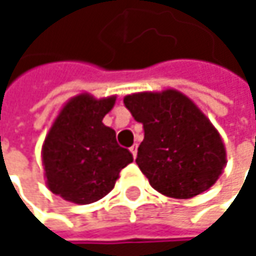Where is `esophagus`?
I'll return each instance as SVG.
<instances>
[{
	"label": "esophagus",
	"mask_w": 256,
	"mask_h": 256,
	"mask_svg": "<svg viewBox=\"0 0 256 256\" xmlns=\"http://www.w3.org/2000/svg\"><path fill=\"white\" fill-rule=\"evenodd\" d=\"M130 152H132L133 158H136V154H138V144H133V145L130 146Z\"/></svg>",
	"instance_id": "esophagus-1"
}]
</instances>
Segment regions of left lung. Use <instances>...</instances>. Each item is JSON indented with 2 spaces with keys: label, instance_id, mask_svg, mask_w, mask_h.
Listing matches in <instances>:
<instances>
[{
  "label": "left lung",
  "instance_id": "1",
  "mask_svg": "<svg viewBox=\"0 0 256 256\" xmlns=\"http://www.w3.org/2000/svg\"><path fill=\"white\" fill-rule=\"evenodd\" d=\"M124 105L144 126L136 164L151 186L174 198L210 188L227 163L218 130L196 104L176 90L134 93Z\"/></svg>",
  "mask_w": 256,
  "mask_h": 256
}]
</instances>
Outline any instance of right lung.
<instances>
[{
  "label": "right lung",
  "mask_w": 256,
  "mask_h": 256,
  "mask_svg": "<svg viewBox=\"0 0 256 256\" xmlns=\"http://www.w3.org/2000/svg\"><path fill=\"white\" fill-rule=\"evenodd\" d=\"M114 104L116 96L78 94L62 108L42 145V164L53 194L77 204L98 202L133 162L130 151L117 144L116 132L102 123Z\"/></svg>",
  "instance_id": "1"
}]
</instances>
